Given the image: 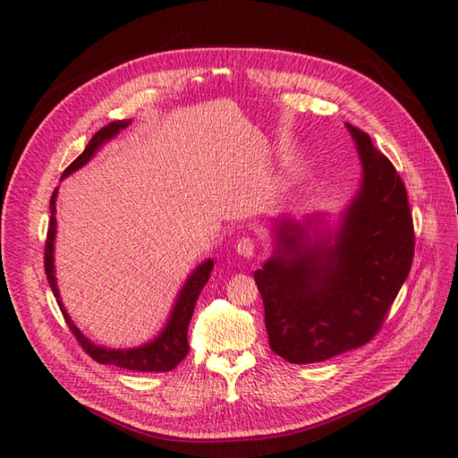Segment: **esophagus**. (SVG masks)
Instances as JSON below:
<instances>
[{"instance_id": "1", "label": "esophagus", "mask_w": 458, "mask_h": 458, "mask_svg": "<svg viewBox=\"0 0 458 458\" xmlns=\"http://www.w3.org/2000/svg\"><path fill=\"white\" fill-rule=\"evenodd\" d=\"M236 253L243 259H251L255 255V243L251 238H242L236 245Z\"/></svg>"}]
</instances>
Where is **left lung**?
<instances>
[{
  "instance_id": "1",
  "label": "left lung",
  "mask_w": 458,
  "mask_h": 458,
  "mask_svg": "<svg viewBox=\"0 0 458 458\" xmlns=\"http://www.w3.org/2000/svg\"><path fill=\"white\" fill-rule=\"evenodd\" d=\"M345 126L362 163L355 198L335 228L324 215L274 218L272 257L253 274L270 349L293 364L322 362L369 344L412 265L403 180L369 134Z\"/></svg>"
}]
</instances>
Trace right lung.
I'll list each match as a JSON object with an SVG mask.
<instances>
[{
    "label": "right lung",
    "instance_id": "right-lung-1",
    "mask_svg": "<svg viewBox=\"0 0 458 458\" xmlns=\"http://www.w3.org/2000/svg\"><path fill=\"white\" fill-rule=\"evenodd\" d=\"M132 121H116L107 126H103L96 136L89 140L86 149L82 155L78 157L71 163L67 171L63 173L61 180L72 174L78 168H82L91 157L98 153V149L113 140L121 130L128 128ZM57 193L59 188L54 190V195H51L49 208H51V220H49V228H47V240H46V276L51 285V292H54L57 305L63 312L64 320H67L71 332L76 335L78 344L84 347L88 355L98 360L99 364H113V367H121L126 370H136V372H168L173 370L176 364L182 362L188 355L190 345H188V326L193 315V307L198 303V297L205 284L208 282V276H211L215 260L207 259L203 263L193 268V272L188 276V280L182 285V290L176 295L174 307L171 310V315L166 318L165 328L159 332V335H155L151 342L138 345V347H130V349H109L91 342L89 337H86L81 330L76 328V324L69 317L67 309H64L61 295H59V287H57V278H55V265H54V253H55V233H57V218H55V203H57Z\"/></svg>",
    "mask_w": 458,
    "mask_h": 458
}]
</instances>
